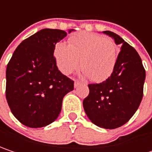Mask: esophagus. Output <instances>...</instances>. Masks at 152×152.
<instances>
[{"label": "esophagus", "mask_w": 152, "mask_h": 152, "mask_svg": "<svg viewBox=\"0 0 152 152\" xmlns=\"http://www.w3.org/2000/svg\"><path fill=\"white\" fill-rule=\"evenodd\" d=\"M81 83H79V82H75V83H74V86H75V88H77L79 85H80Z\"/></svg>", "instance_id": "obj_1"}]
</instances>
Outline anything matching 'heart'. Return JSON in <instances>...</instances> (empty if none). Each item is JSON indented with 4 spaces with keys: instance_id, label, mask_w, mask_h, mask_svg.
<instances>
[{
    "instance_id": "obj_1",
    "label": "heart",
    "mask_w": 152,
    "mask_h": 152,
    "mask_svg": "<svg viewBox=\"0 0 152 152\" xmlns=\"http://www.w3.org/2000/svg\"><path fill=\"white\" fill-rule=\"evenodd\" d=\"M53 56L58 69L69 75L80 66L83 75L94 82H103L113 71L117 61V47L109 37L91 32H80L69 39V45L58 42Z\"/></svg>"
}]
</instances>
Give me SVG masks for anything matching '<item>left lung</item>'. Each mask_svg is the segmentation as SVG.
<instances>
[{
	"label": "left lung",
	"mask_w": 152,
	"mask_h": 152,
	"mask_svg": "<svg viewBox=\"0 0 152 152\" xmlns=\"http://www.w3.org/2000/svg\"><path fill=\"white\" fill-rule=\"evenodd\" d=\"M103 33L121 46V52L111 76L100 83L88 85L90 93L83 99V106L93 124L113 129L128 122L140 106L145 69L134 47L113 31Z\"/></svg>",
	"instance_id": "left-lung-1"
}]
</instances>
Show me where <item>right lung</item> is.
<instances>
[{"label": "right lung", "mask_w": 152, "mask_h": 152, "mask_svg": "<svg viewBox=\"0 0 152 152\" xmlns=\"http://www.w3.org/2000/svg\"><path fill=\"white\" fill-rule=\"evenodd\" d=\"M66 36L61 30H40L16 47L8 63L6 99L24 126L36 129L54 121L64 96L74 90V82L61 73L53 56L54 46Z\"/></svg>", "instance_id": "1"}]
</instances>
